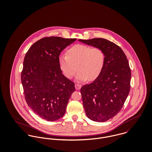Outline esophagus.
<instances>
[{
	"label": "esophagus",
	"mask_w": 152,
	"mask_h": 152,
	"mask_svg": "<svg viewBox=\"0 0 152 152\" xmlns=\"http://www.w3.org/2000/svg\"><path fill=\"white\" fill-rule=\"evenodd\" d=\"M75 89H76L77 90H79V89L81 88V86L80 84H79L76 83V84H75Z\"/></svg>",
	"instance_id": "esophagus-1"
}]
</instances>
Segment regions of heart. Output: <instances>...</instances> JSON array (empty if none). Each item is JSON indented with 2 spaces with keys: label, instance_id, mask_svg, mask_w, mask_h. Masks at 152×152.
<instances>
[{
  "label": "heart",
  "instance_id": "heart-1",
  "mask_svg": "<svg viewBox=\"0 0 152 152\" xmlns=\"http://www.w3.org/2000/svg\"><path fill=\"white\" fill-rule=\"evenodd\" d=\"M105 53L99 47L77 44L70 48L66 55L59 58V65L67 78H72L76 71V79L84 81L95 80L101 73L105 63Z\"/></svg>",
  "mask_w": 152,
  "mask_h": 152
}]
</instances>
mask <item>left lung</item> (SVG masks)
Instances as JSON below:
<instances>
[{
    "mask_svg": "<svg viewBox=\"0 0 152 152\" xmlns=\"http://www.w3.org/2000/svg\"><path fill=\"white\" fill-rule=\"evenodd\" d=\"M89 45L102 48L105 63L98 77L83 86L81 93L87 117L95 122H105L122 108L129 93L131 71L123 50L107 39L78 40Z\"/></svg>",
    "mask_w": 152,
    "mask_h": 152,
    "instance_id": "1",
    "label": "left lung"
}]
</instances>
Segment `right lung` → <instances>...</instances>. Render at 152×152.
Segmentation results:
<instances>
[{"instance_id":"add662e5","label":"right lung","mask_w":152,"mask_h":152,"mask_svg":"<svg viewBox=\"0 0 152 152\" xmlns=\"http://www.w3.org/2000/svg\"><path fill=\"white\" fill-rule=\"evenodd\" d=\"M76 39L47 37L33 44L26 54L21 74L28 106L41 118L54 121L63 117L75 84L62 74L59 56Z\"/></svg>"}]
</instances>
